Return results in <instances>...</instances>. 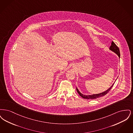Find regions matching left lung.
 Returning <instances> with one entry per match:
<instances>
[{
  "label": "left lung",
  "mask_w": 133,
  "mask_h": 133,
  "mask_svg": "<svg viewBox=\"0 0 133 133\" xmlns=\"http://www.w3.org/2000/svg\"><path fill=\"white\" fill-rule=\"evenodd\" d=\"M110 50L114 52V53H115L118 56L119 58H120V50H119V48H118V47L115 44L113 41L112 42V43H111V46L110 47ZM115 83V82H114ZM114 83L113 84V85L108 89V90H107L106 91L101 93H99V94H93V95H85L84 94H82L79 91V90L78 89V88L76 87V90H77V91L78 92V93L79 94V95L82 97L84 99H97L98 98H99V97H103L104 96H105V95H106L110 91V90L112 89V87L114 85Z\"/></svg>",
  "instance_id": "left-lung-1"
}]
</instances>
